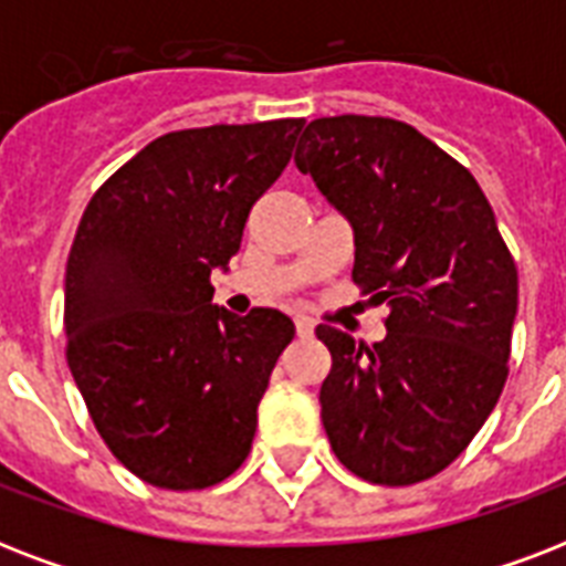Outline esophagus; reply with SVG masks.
Here are the masks:
<instances>
[{
	"instance_id": "esophagus-1",
	"label": "esophagus",
	"mask_w": 566,
	"mask_h": 566,
	"mask_svg": "<svg viewBox=\"0 0 566 566\" xmlns=\"http://www.w3.org/2000/svg\"><path fill=\"white\" fill-rule=\"evenodd\" d=\"M296 335L300 337L314 335V323H311L308 317H296Z\"/></svg>"
}]
</instances>
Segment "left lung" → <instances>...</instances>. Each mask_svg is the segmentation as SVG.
I'll return each instance as SVG.
<instances>
[{
    "label": "left lung",
    "instance_id": "1",
    "mask_svg": "<svg viewBox=\"0 0 566 566\" xmlns=\"http://www.w3.org/2000/svg\"><path fill=\"white\" fill-rule=\"evenodd\" d=\"M296 167L353 222V282L390 308L373 346L317 326L332 353L319 387L328 443L364 482H426L505 387L517 264L479 181L408 123L319 117Z\"/></svg>",
    "mask_w": 566,
    "mask_h": 566
}]
</instances>
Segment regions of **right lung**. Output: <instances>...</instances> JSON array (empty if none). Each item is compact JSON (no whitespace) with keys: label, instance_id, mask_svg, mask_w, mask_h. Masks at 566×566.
I'll return each mask as SVG.
<instances>
[{"label":"right lung","instance_id":"right-lung-1","mask_svg":"<svg viewBox=\"0 0 566 566\" xmlns=\"http://www.w3.org/2000/svg\"><path fill=\"white\" fill-rule=\"evenodd\" d=\"M305 119L158 137L87 202L66 258V364L102 440L137 479L202 491L247 461L258 402L293 323L211 305V270Z\"/></svg>","mask_w":566,"mask_h":566}]
</instances>
